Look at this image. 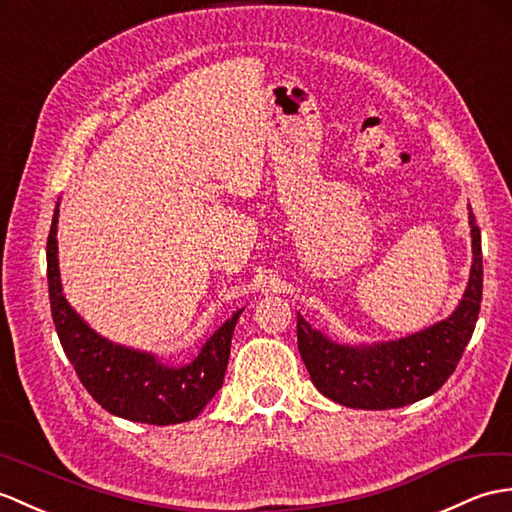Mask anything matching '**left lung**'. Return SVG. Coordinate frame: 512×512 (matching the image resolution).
I'll list each match as a JSON object with an SVG mask.
<instances>
[{
    "mask_svg": "<svg viewBox=\"0 0 512 512\" xmlns=\"http://www.w3.org/2000/svg\"><path fill=\"white\" fill-rule=\"evenodd\" d=\"M471 274L445 320L390 342L344 344L298 313V348L311 381L326 399L355 410H394L442 388L475 331L482 302V234L469 206Z\"/></svg>",
    "mask_w": 512,
    "mask_h": 512,
    "instance_id": "1",
    "label": "left lung"
}]
</instances>
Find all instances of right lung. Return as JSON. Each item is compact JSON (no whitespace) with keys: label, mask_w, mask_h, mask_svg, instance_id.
<instances>
[{"label":"right lung","mask_w":512,"mask_h":512,"mask_svg":"<svg viewBox=\"0 0 512 512\" xmlns=\"http://www.w3.org/2000/svg\"><path fill=\"white\" fill-rule=\"evenodd\" d=\"M59 201L48 236V289L52 320L67 359L85 390L113 416L146 425H177L197 418L223 385L238 317L214 331L199 355L184 366H168L155 352L116 344L102 337L67 302L59 271Z\"/></svg>","instance_id":"add662e5"}]
</instances>
